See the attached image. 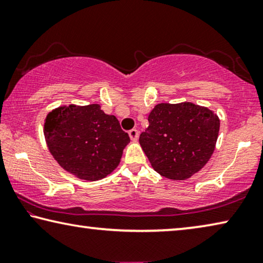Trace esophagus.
<instances>
[{
	"instance_id": "esophagus-1",
	"label": "esophagus",
	"mask_w": 263,
	"mask_h": 263,
	"mask_svg": "<svg viewBox=\"0 0 263 263\" xmlns=\"http://www.w3.org/2000/svg\"><path fill=\"white\" fill-rule=\"evenodd\" d=\"M128 136H130L131 140H133V142H137V139H138V130H136V128H132V130L128 131Z\"/></svg>"
}]
</instances>
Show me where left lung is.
<instances>
[{
	"mask_svg": "<svg viewBox=\"0 0 263 263\" xmlns=\"http://www.w3.org/2000/svg\"><path fill=\"white\" fill-rule=\"evenodd\" d=\"M139 143L155 171L184 181L210 159L219 131L214 111L193 103L158 104L148 115Z\"/></svg>",
	"mask_w": 263,
	"mask_h": 263,
	"instance_id": "left-lung-1",
	"label": "left lung"
}]
</instances>
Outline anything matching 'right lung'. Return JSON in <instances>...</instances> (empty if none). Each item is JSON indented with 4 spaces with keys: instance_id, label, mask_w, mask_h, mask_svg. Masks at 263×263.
<instances>
[{
    "instance_id": "add662e5",
    "label": "right lung",
    "mask_w": 263,
    "mask_h": 263,
    "mask_svg": "<svg viewBox=\"0 0 263 263\" xmlns=\"http://www.w3.org/2000/svg\"><path fill=\"white\" fill-rule=\"evenodd\" d=\"M49 152L62 169L85 181H98L119 165L130 137L100 105L60 106L45 120Z\"/></svg>"
}]
</instances>
